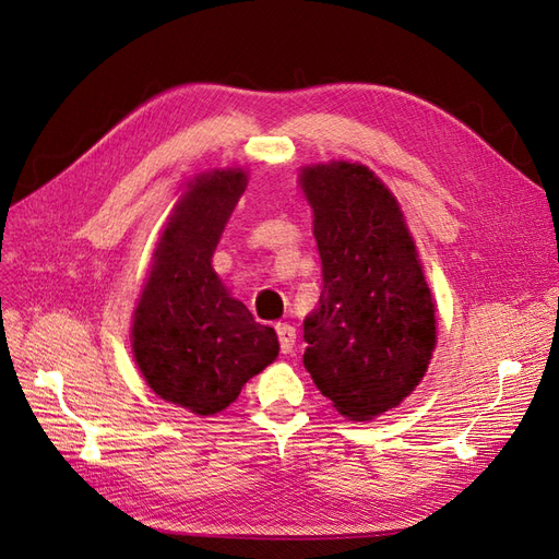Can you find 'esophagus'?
I'll return each instance as SVG.
<instances>
[{
  "label": "esophagus",
  "mask_w": 559,
  "mask_h": 559,
  "mask_svg": "<svg viewBox=\"0 0 559 559\" xmlns=\"http://www.w3.org/2000/svg\"><path fill=\"white\" fill-rule=\"evenodd\" d=\"M277 341H280V349L282 354H289L296 345V329L292 324H277Z\"/></svg>",
  "instance_id": "1"
}]
</instances>
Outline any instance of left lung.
<instances>
[{
  "mask_svg": "<svg viewBox=\"0 0 559 559\" xmlns=\"http://www.w3.org/2000/svg\"><path fill=\"white\" fill-rule=\"evenodd\" d=\"M321 259L319 308L302 321L319 392L349 419L396 408L425 378L436 345L431 292L394 195L357 163L308 167Z\"/></svg>",
  "mask_w": 559,
  "mask_h": 559,
  "instance_id": "obj_1",
  "label": "left lung"
}]
</instances>
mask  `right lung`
<instances>
[{"label":"right lung","instance_id":"1","mask_svg":"<svg viewBox=\"0 0 559 559\" xmlns=\"http://www.w3.org/2000/svg\"><path fill=\"white\" fill-rule=\"evenodd\" d=\"M245 183L242 170H224L191 186L163 230L134 312L142 376L160 399L195 415L222 413L280 352L275 331L253 321L212 267Z\"/></svg>","mask_w":559,"mask_h":559}]
</instances>
